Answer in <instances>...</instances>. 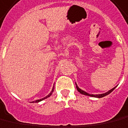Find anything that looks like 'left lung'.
I'll return each instance as SVG.
<instances>
[{
    "label": "left lung",
    "instance_id": "left-lung-1",
    "mask_svg": "<svg viewBox=\"0 0 128 128\" xmlns=\"http://www.w3.org/2000/svg\"><path fill=\"white\" fill-rule=\"evenodd\" d=\"M76 88H77V90L78 91V92L80 93V94H83V95H86V96H93V97H96V98H102V97H104V96H105L108 95V94H110L111 92H112L113 90H114L115 88H116V86L114 87V88H113V89H112L111 90H110L109 92H108L107 93H104V94H98V95H93V94H87L86 92H84V91H82V90H81V89H80L79 87L78 86L76 85Z\"/></svg>",
    "mask_w": 128,
    "mask_h": 128
}]
</instances>
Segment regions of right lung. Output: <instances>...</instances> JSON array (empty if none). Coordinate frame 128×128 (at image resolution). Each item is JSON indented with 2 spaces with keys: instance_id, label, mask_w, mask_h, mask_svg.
I'll return each mask as SVG.
<instances>
[{
  "instance_id": "add662e5",
  "label": "right lung",
  "mask_w": 128,
  "mask_h": 128,
  "mask_svg": "<svg viewBox=\"0 0 128 128\" xmlns=\"http://www.w3.org/2000/svg\"><path fill=\"white\" fill-rule=\"evenodd\" d=\"M54 87H55V86H53V88H52V89L51 92H50V93L48 95L46 96V97H44V98H42V99H40V100H35V101H32V102H38L42 101V100H44V99H46V98H48V97H50V96H51L52 93V92H53V91H54Z\"/></svg>"
}]
</instances>
